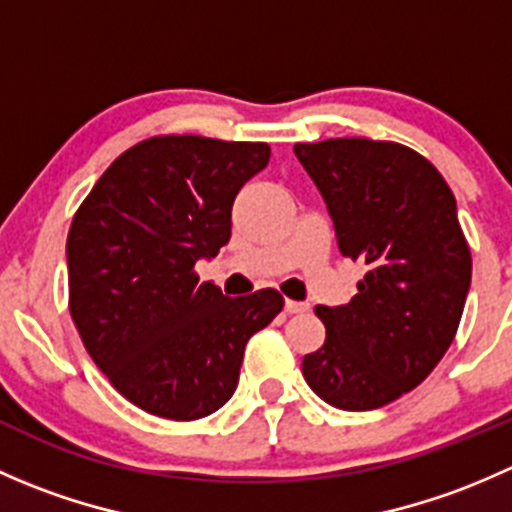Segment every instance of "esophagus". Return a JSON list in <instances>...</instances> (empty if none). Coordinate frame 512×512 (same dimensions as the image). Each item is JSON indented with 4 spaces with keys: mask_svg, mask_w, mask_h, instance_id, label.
I'll return each mask as SVG.
<instances>
[{
    "mask_svg": "<svg viewBox=\"0 0 512 512\" xmlns=\"http://www.w3.org/2000/svg\"><path fill=\"white\" fill-rule=\"evenodd\" d=\"M307 309H309L307 302H294V299H285L287 314H302V312H307Z\"/></svg>",
    "mask_w": 512,
    "mask_h": 512,
    "instance_id": "1",
    "label": "esophagus"
}]
</instances>
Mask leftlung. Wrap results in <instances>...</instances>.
I'll return each instance as SVG.
<instances>
[{
  "label": "left lung",
  "instance_id": "obj_1",
  "mask_svg": "<svg viewBox=\"0 0 512 512\" xmlns=\"http://www.w3.org/2000/svg\"><path fill=\"white\" fill-rule=\"evenodd\" d=\"M344 257L366 265L349 304L314 312L324 347L302 359L309 389L342 411H371L416 389L456 337L471 250L443 175L399 143L332 138L294 146Z\"/></svg>",
  "mask_w": 512,
  "mask_h": 512
}]
</instances>
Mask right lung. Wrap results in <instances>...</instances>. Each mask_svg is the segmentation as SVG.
Listing matches in <instances>:
<instances>
[{
    "label": "right lung",
    "mask_w": 512,
    "mask_h": 512,
    "mask_svg": "<svg viewBox=\"0 0 512 512\" xmlns=\"http://www.w3.org/2000/svg\"><path fill=\"white\" fill-rule=\"evenodd\" d=\"M267 163V143L148 138L74 215L71 317L98 369L148 414L195 421L225 406L247 339L282 312L277 289L232 299L193 272L227 245L232 203Z\"/></svg>",
    "instance_id": "right-lung-1"
}]
</instances>
